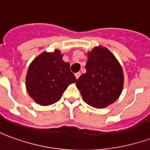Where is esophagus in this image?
Segmentation results:
<instances>
[{"instance_id":"esophagus-1","label":"esophagus","mask_w":150,"mask_h":150,"mask_svg":"<svg viewBox=\"0 0 150 150\" xmlns=\"http://www.w3.org/2000/svg\"><path fill=\"white\" fill-rule=\"evenodd\" d=\"M80 75H81V73H80V72H77V73H75V78L79 79V77L80 76Z\"/></svg>"}]
</instances>
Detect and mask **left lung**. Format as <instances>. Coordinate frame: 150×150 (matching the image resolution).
I'll return each instance as SVG.
<instances>
[{"mask_svg":"<svg viewBox=\"0 0 150 150\" xmlns=\"http://www.w3.org/2000/svg\"><path fill=\"white\" fill-rule=\"evenodd\" d=\"M87 71L79 76L76 87L83 100L96 108L107 107L118 99L124 83L121 66L105 47H95L88 54Z\"/></svg>","mask_w":150,"mask_h":150,"instance_id":"left-lung-1","label":"left lung"}]
</instances>
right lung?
<instances>
[{"label": "right lung", "mask_w": 150, "mask_h": 150, "mask_svg": "<svg viewBox=\"0 0 150 150\" xmlns=\"http://www.w3.org/2000/svg\"><path fill=\"white\" fill-rule=\"evenodd\" d=\"M76 81L70 63L62 60L59 50L44 52L31 62L26 75V90L40 105L59 101L69 85Z\"/></svg>", "instance_id": "obj_1"}]
</instances>
